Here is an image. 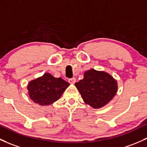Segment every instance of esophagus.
<instances>
[{"label":"esophagus","instance_id":"esophagus-1","mask_svg":"<svg viewBox=\"0 0 147 147\" xmlns=\"http://www.w3.org/2000/svg\"><path fill=\"white\" fill-rule=\"evenodd\" d=\"M68 82H69V83L72 84H75V82H76V79H75V78L70 79V80H68Z\"/></svg>","mask_w":147,"mask_h":147}]
</instances>
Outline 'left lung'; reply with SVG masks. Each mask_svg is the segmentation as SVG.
I'll list each match as a JSON object with an SVG mask.
<instances>
[{"label": "left lung", "mask_w": 147, "mask_h": 147, "mask_svg": "<svg viewBox=\"0 0 147 147\" xmlns=\"http://www.w3.org/2000/svg\"><path fill=\"white\" fill-rule=\"evenodd\" d=\"M84 102L94 109L108 104L117 94L118 83L110 74L95 69L85 71L83 80L75 83Z\"/></svg>", "instance_id": "8db88e82"}]
</instances>
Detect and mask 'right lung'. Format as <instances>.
Listing matches in <instances>:
<instances>
[{
	"label": "right lung",
	"instance_id": "right-lung-1",
	"mask_svg": "<svg viewBox=\"0 0 147 147\" xmlns=\"http://www.w3.org/2000/svg\"><path fill=\"white\" fill-rule=\"evenodd\" d=\"M69 86L70 84L62 78H56L47 72L29 82L27 89L31 100L39 105L46 106L57 101Z\"/></svg>",
	"mask_w": 147,
	"mask_h": 147
}]
</instances>
